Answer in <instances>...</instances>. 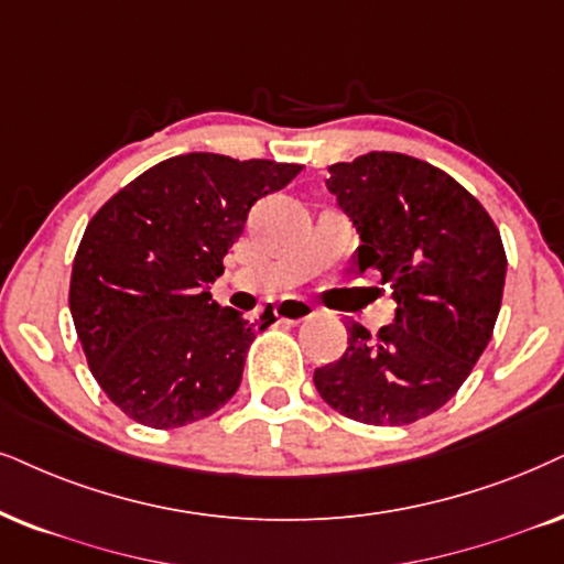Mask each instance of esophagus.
Masks as SVG:
<instances>
[{
	"label": "esophagus",
	"instance_id": "esophagus-1",
	"mask_svg": "<svg viewBox=\"0 0 564 564\" xmlns=\"http://www.w3.org/2000/svg\"><path fill=\"white\" fill-rule=\"evenodd\" d=\"M312 315H315V306L299 296L281 299L275 306V317L283 319V323H304V319H310Z\"/></svg>",
	"mask_w": 564,
	"mask_h": 564
}]
</instances>
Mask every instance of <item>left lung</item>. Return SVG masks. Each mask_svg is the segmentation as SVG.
<instances>
[{
	"label": "left lung",
	"mask_w": 564,
	"mask_h": 564,
	"mask_svg": "<svg viewBox=\"0 0 564 564\" xmlns=\"http://www.w3.org/2000/svg\"><path fill=\"white\" fill-rule=\"evenodd\" d=\"M327 189L359 234L356 265L393 289L395 323H348V348L315 369L323 401L354 422L403 426L442 409L500 315L508 258L495 220L445 171L403 153L333 163Z\"/></svg>",
	"instance_id": "obj_1"
}]
</instances>
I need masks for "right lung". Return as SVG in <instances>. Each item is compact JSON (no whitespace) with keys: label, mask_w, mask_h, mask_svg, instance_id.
<instances>
[{"label":"right lung","mask_w":564,"mask_h":564,"mask_svg":"<svg viewBox=\"0 0 564 564\" xmlns=\"http://www.w3.org/2000/svg\"><path fill=\"white\" fill-rule=\"evenodd\" d=\"M299 163L184 153L119 189L83 234L69 312L93 377L113 405L153 430L199 422L239 390L249 323L213 302L210 283L260 197Z\"/></svg>","instance_id":"add662e5"}]
</instances>
